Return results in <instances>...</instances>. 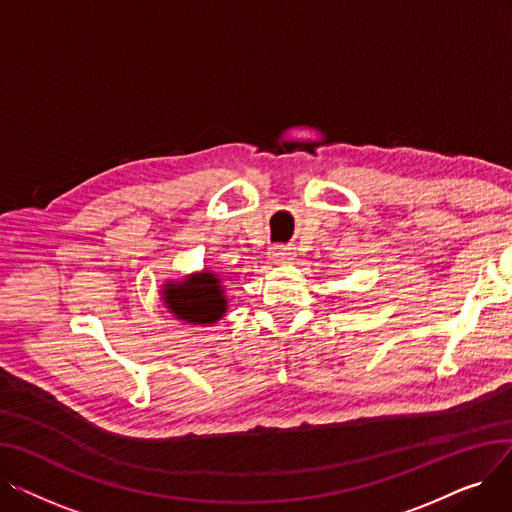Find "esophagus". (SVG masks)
Wrapping results in <instances>:
<instances>
[{
    "label": "esophagus",
    "instance_id": "obj_1",
    "mask_svg": "<svg viewBox=\"0 0 512 512\" xmlns=\"http://www.w3.org/2000/svg\"><path fill=\"white\" fill-rule=\"evenodd\" d=\"M292 249L290 247H282V245H276L270 249V257L276 261V263H286L292 259Z\"/></svg>",
    "mask_w": 512,
    "mask_h": 512
}]
</instances>
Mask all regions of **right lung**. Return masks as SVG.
I'll return each instance as SVG.
<instances>
[{
    "label": "right lung",
    "mask_w": 512,
    "mask_h": 512,
    "mask_svg": "<svg viewBox=\"0 0 512 512\" xmlns=\"http://www.w3.org/2000/svg\"><path fill=\"white\" fill-rule=\"evenodd\" d=\"M161 299L170 313L186 324H215L228 309L222 280L209 270L186 276L182 282H166Z\"/></svg>",
    "instance_id": "add662e5"
}]
</instances>
